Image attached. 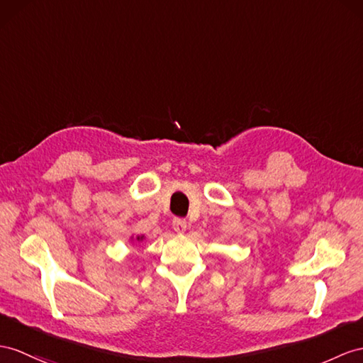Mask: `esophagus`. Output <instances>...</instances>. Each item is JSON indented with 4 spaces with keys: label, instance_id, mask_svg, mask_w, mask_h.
Returning a JSON list of instances; mask_svg holds the SVG:
<instances>
[{
    "label": "esophagus",
    "instance_id": "34e87169",
    "mask_svg": "<svg viewBox=\"0 0 363 363\" xmlns=\"http://www.w3.org/2000/svg\"><path fill=\"white\" fill-rule=\"evenodd\" d=\"M172 228L177 234H183L186 231V220L183 218H174L172 220Z\"/></svg>",
    "mask_w": 363,
    "mask_h": 363
}]
</instances>
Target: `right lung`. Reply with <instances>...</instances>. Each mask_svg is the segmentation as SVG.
<instances>
[{
    "instance_id": "add662e5",
    "label": "right lung",
    "mask_w": 363,
    "mask_h": 363,
    "mask_svg": "<svg viewBox=\"0 0 363 363\" xmlns=\"http://www.w3.org/2000/svg\"><path fill=\"white\" fill-rule=\"evenodd\" d=\"M137 240H138V242H140V240H143V235H138V237H137Z\"/></svg>"
}]
</instances>
